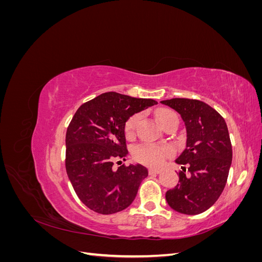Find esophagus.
<instances>
[{
  "instance_id": "34e87169",
  "label": "esophagus",
  "mask_w": 262,
  "mask_h": 262,
  "mask_svg": "<svg viewBox=\"0 0 262 262\" xmlns=\"http://www.w3.org/2000/svg\"><path fill=\"white\" fill-rule=\"evenodd\" d=\"M161 172H162L161 169H155V168H149L148 169L149 175H158V173H161Z\"/></svg>"
}]
</instances>
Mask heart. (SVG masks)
Instances as JSON below:
<instances>
[{
    "mask_svg": "<svg viewBox=\"0 0 262 262\" xmlns=\"http://www.w3.org/2000/svg\"><path fill=\"white\" fill-rule=\"evenodd\" d=\"M176 115L171 110L168 109H160L157 112V119L160 123H163L167 120L170 116ZM141 116L139 114L131 116L124 124V134L126 138H132L136 133L137 125L140 121ZM171 154V149L167 146H162L157 144H150V143H143L139 144L132 149V156L134 161L141 163L150 167H157V166L162 165L166 157H168Z\"/></svg>",
    "mask_w": 262,
    "mask_h": 262,
    "instance_id": "obj_1",
    "label": "heart"
}]
</instances>
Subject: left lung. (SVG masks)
<instances>
[{
    "instance_id": "obj_1",
    "label": "left lung",
    "mask_w": 262,
    "mask_h": 262,
    "mask_svg": "<svg viewBox=\"0 0 262 262\" xmlns=\"http://www.w3.org/2000/svg\"><path fill=\"white\" fill-rule=\"evenodd\" d=\"M180 114L187 129V147L176 160L182 165L179 181L166 192L175 211L195 215L216 202L225 188L233 150L224 118L198 99L163 100Z\"/></svg>"
}]
</instances>
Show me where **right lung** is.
Returning <instances> with one entry per match:
<instances>
[{"instance_id":"1","label":"right lung","mask_w":262,"mask_h":262,"mask_svg":"<svg viewBox=\"0 0 262 262\" xmlns=\"http://www.w3.org/2000/svg\"><path fill=\"white\" fill-rule=\"evenodd\" d=\"M157 101L115 92L83 104L71 120L66 137V168L74 191L87 208L99 214L126 209L136 199L147 169L124 164L128 149L124 124Z\"/></svg>"}]
</instances>
